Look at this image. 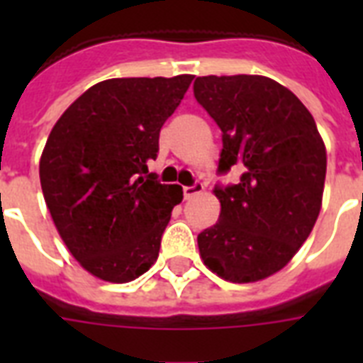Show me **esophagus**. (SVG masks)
I'll return each instance as SVG.
<instances>
[{"label":"esophagus","instance_id":"esophagus-1","mask_svg":"<svg viewBox=\"0 0 363 363\" xmlns=\"http://www.w3.org/2000/svg\"><path fill=\"white\" fill-rule=\"evenodd\" d=\"M205 190V184L203 182H196L194 186H184L182 188V194H184V199H190L194 198L196 194H201Z\"/></svg>","mask_w":363,"mask_h":363}]
</instances>
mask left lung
<instances>
[{"mask_svg": "<svg viewBox=\"0 0 363 363\" xmlns=\"http://www.w3.org/2000/svg\"><path fill=\"white\" fill-rule=\"evenodd\" d=\"M194 96L222 130L220 218L198 235L199 256L230 282L281 271L313 232L322 207L326 147L307 107L269 77H198Z\"/></svg>", "mask_w": 363, "mask_h": 363, "instance_id": "obj_1", "label": "left lung"}]
</instances>
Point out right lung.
I'll use <instances>...</instances> for the list:
<instances>
[{
    "mask_svg": "<svg viewBox=\"0 0 363 363\" xmlns=\"http://www.w3.org/2000/svg\"><path fill=\"white\" fill-rule=\"evenodd\" d=\"M194 75L109 79L88 88L54 124L39 177L47 207L73 258L107 282H130L150 269L179 184L148 173L160 130Z\"/></svg>",
    "mask_w": 363,
    "mask_h": 363,
    "instance_id": "right-lung-1",
    "label": "right lung"
}]
</instances>
